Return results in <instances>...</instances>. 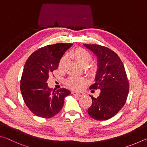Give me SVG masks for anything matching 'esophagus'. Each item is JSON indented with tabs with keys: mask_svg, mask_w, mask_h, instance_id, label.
<instances>
[{
	"mask_svg": "<svg viewBox=\"0 0 147 147\" xmlns=\"http://www.w3.org/2000/svg\"><path fill=\"white\" fill-rule=\"evenodd\" d=\"M72 93H73L74 95L75 96H82L84 95V93L82 92H77V91H73L72 92Z\"/></svg>",
	"mask_w": 147,
	"mask_h": 147,
	"instance_id": "1",
	"label": "esophagus"
}]
</instances>
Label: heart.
Instances as JSON below:
<instances>
[{"mask_svg":"<svg viewBox=\"0 0 147 147\" xmlns=\"http://www.w3.org/2000/svg\"><path fill=\"white\" fill-rule=\"evenodd\" d=\"M68 56L70 58H73L74 60H75L77 63H78L82 67H87L90 63L92 56L91 54L89 53L88 51L86 49L81 47H78V48L74 49L68 54ZM67 59L65 56H63L60 59L58 63L59 69H63L66 63ZM88 69H87L88 73L91 74H94L96 73L97 71V66L95 63L91 64V65L88 66ZM69 88H70L75 90H78V89L82 88L83 86L86 83V80L83 78H78V77L72 76L67 79L65 82Z\"/></svg>","mask_w":147,"mask_h":147,"instance_id":"obj_1","label":"heart"}]
</instances>
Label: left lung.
<instances>
[{
	"label": "left lung",
	"instance_id": "1",
	"mask_svg": "<svg viewBox=\"0 0 147 147\" xmlns=\"http://www.w3.org/2000/svg\"><path fill=\"white\" fill-rule=\"evenodd\" d=\"M97 57L95 82L90 89H100L97 98L89 95L92 104L88 109L89 115L97 121L113 117L126 103L129 82L121 59L115 52L99 45L84 44Z\"/></svg>",
	"mask_w": 147,
	"mask_h": 147
}]
</instances>
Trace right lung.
<instances>
[{
	"label": "right lung",
	"mask_w": 147,
	"mask_h": 147,
	"mask_svg": "<svg viewBox=\"0 0 147 147\" xmlns=\"http://www.w3.org/2000/svg\"><path fill=\"white\" fill-rule=\"evenodd\" d=\"M71 43L49 45L34 52L24 65L21 79L24 103L36 116L51 118L59 112L64 98L71 94L65 88L55 91L47 83L51 73L58 69L59 61Z\"/></svg>",
	"instance_id": "add662e5"
}]
</instances>
